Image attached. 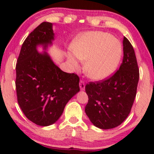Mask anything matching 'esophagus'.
Returning <instances> with one entry per match:
<instances>
[{"instance_id": "obj_1", "label": "esophagus", "mask_w": 154, "mask_h": 154, "mask_svg": "<svg viewBox=\"0 0 154 154\" xmlns=\"http://www.w3.org/2000/svg\"><path fill=\"white\" fill-rule=\"evenodd\" d=\"M79 85H80V90H82V91H83V90L85 89V83H84V82L82 81V80H80V83H79Z\"/></svg>"}]
</instances>
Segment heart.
<instances>
[{"label": "heart", "instance_id": "b5f03b06", "mask_svg": "<svg viewBox=\"0 0 154 154\" xmlns=\"http://www.w3.org/2000/svg\"><path fill=\"white\" fill-rule=\"evenodd\" d=\"M72 52L85 64L89 78L102 80L110 77L117 69L123 54L121 42L112 35L101 31H91L79 37L72 45ZM74 55H68L75 68L80 64Z\"/></svg>", "mask_w": 154, "mask_h": 154}]
</instances>
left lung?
I'll list each match as a JSON object with an SVG mask.
<instances>
[{"mask_svg": "<svg viewBox=\"0 0 154 154\" xmlns=\"http://www.w3.org/2000/svg\"><path fill=\"white\" fill-rule=\"evenodd\" d=\"M123 46L119 69L108 79L90 82L85 87L88 97L86 114L93 125L103 130L115 128L127 119L136 95L139 70L136 54L126 37Z\"/></svg>", "mask_w": 154, "mask_h": 154, "instance_id": "obj_1", "label": "left lung"}]
</instances>
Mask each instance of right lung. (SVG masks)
<instances>
[{
    "mask_svg": "<svg viewBox=\"0 0 154 154\" xmlns=\"http://www.w3.org/2000/svg\"><path fill=\"white\" fill-rule=\"evenodd\" d=\"M54 39L52 23L39 24L24 40L15 67L18 104L29 121L43 127L55 123L80 91L77 74L64 72L47 52L37 51L38 45L46 51Z\"/></svg>",
    "mask_w": 154,
    "mask_h": 154,
    "instance_id": "1",
    "label": "right lung"
}]
</instances>
